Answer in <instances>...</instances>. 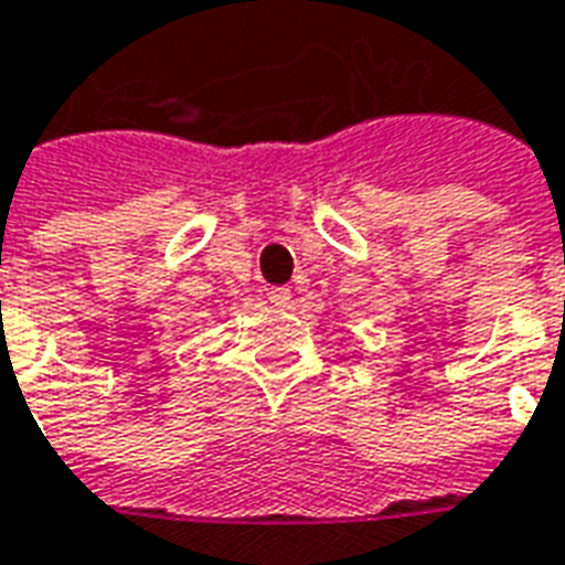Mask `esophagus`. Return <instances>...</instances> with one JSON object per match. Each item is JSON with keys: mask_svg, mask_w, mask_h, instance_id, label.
I'll return each mask as SVG.
<instances>
[{"mask_svg": "<svg viewBox=\"0 0 565 565\" xmlns=\"http://www.w3.org/2000/svg\"><path fill=\"white\" fill-rule=\"evenodd\" d=\"M290 299H294V296H290V290H287V287H271L269 290V302L275 308H287L290 306Z\"/></svg>", "mask_w": 565, "mask_h": 565, "instance_id": "1", "label": "esophagus"}]
</instances>
